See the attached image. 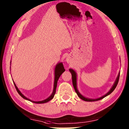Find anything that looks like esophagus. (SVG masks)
<instances>
[{"label": "esophagus", "mask_w": 129, "mask_h": 129, "mask_svg": "<svg viewBox=\"0 0 129 129\" xmlns=\"http://www.w3.org/2000/svg\"><path fill=\"white\" fill-rule=\"evenodd\" d=\"M69 60H69V58H67V61L68 62H69Z\"/></svg>", "instance_id": "1"}]
</instances>
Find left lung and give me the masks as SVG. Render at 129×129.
<instances>
[{
    "mask_svg": "<svg viewBox=\"0 0 129 129\" xmlns=\"http://www.w3.org/2000/svg\"><path fill=\"white\" fill-rule=\"evenodd\" d=\"M69 72L71 73L72 74V82H73V85L74 88L75 90V91H76L77 95L78 96L79 98H80L81 99H82L84 101L86 102H95V101H98V100H100L102 99H103L105 97L107 96L108 95H109V94L113 92V91L114 90V89L116 88L118 82V80H119V78H120V72L118 73V74L117 76V77L116 79L115 82H114V84L112 86V87H111V88L110 89V90L106 94H105L104 95L100 97L99 98H97V99H90V98H86L83 96L81 93L79 92V91L78 90V88H77V73L76 72V71H74L73 69H69Z\"/></svg>",
    "mask_w": 129,
    "mask_h": 129,
    "instance_id": "8db88e82",
    "label": "left lung"
}]
</instances>
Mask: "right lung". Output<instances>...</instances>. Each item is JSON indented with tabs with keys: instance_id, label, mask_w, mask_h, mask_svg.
Returning <instances> with one entry per match:
<instances>
[{
	"instance_id": "add662e5",
	"label": "right lung",
	"mask_w": 129,
	"mask_h": 129,
	"mask_svg": "<svg viewBox=\"0 0 129 129\" xmlns=\"http://www.w3.org/2000/svg\"><path fill=\"white\" fill-rule=\"evenodd\" d=\"M65 70L64 69V66H63L62 63L61 62L57 63L56 65L55 68V79H54V84H53V89L52 93H51V95L48 98H47V99H44L43 100H42V101H38V102L33 101V100L28 99V98H27L25 96L23 95L21 92V91L19 90H18V87H17V86L16 85V84H15V82H14L13 81V82L14 83V85H15L16 90H17V91L18 93V94H19L22 98H24V99L29 100V101H30V102H31L33 103H37V104L46 103H47L48 102L50 101V100L51 99H52L53 97H54V95H55V92H56V90L57 81H58V78H59V77H60L61 75L62 74L63 72H65Z\"/></svg>"
}]
</instances>
